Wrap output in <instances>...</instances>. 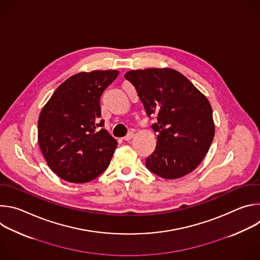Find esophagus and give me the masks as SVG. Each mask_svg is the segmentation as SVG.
<instances>
[{
  "mask_svg": "<svg viewBox=\"0 0 260 260\" xmlns=\"http://www.w3.org/2000/svg\"><path fill=\"white\" fill-rule=\"evenodd\" d=\"M133 137H134V133H133V132H129V133L123 138V140H124V141H129V140L133 139Z\"/></svg>",
  "mask_w": 260,
  "mask_h": 260,
  "instance_id": "1",
  "label": "esophagus"
}]
</instances>
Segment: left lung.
<instances>
[{
	"label": "left lung",
	"mask_w": 260,
	"mask_h": 260,
	"mask_svg": "<svg viewBox=\"0 0 260 260\" xmlns=\"http://www.w3.org/2000/svg\"><path fill=\"white\" fill-rule=\"evenodd\" d=\"M124 78L136 88L157 134L155 150L146 167L164 179L192 172L210 149L215 135L208 99L181 73L170 68L133 70Z\"/></svg>",
	"instance_id": "left-lung-1"
}]
</instances>
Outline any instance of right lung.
I'll return each mask as SVG.
<instances>
[{
  "instance_id": "right-lung-1",
  "label": "right lung",
  "mask_w": 260,
  "mask_h": 260,
  "mask_svg": "<svg viewBox=\"0 0 260 260\" xmlns=\"http://www.w3.org/2000/svg\"><path fill=\"white\" fill-rule=\"evenodd\" d=\"M116 70L81 72L68 78L43 107L38 142L48 167L62 180L86 183L106 171L117 141L104 125L100 100Z\"/></svg>"
}]
</instances>
